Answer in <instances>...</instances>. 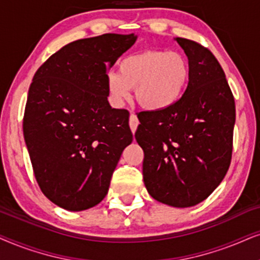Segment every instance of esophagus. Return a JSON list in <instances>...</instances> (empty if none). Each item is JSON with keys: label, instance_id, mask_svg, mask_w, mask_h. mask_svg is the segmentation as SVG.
Segmentation results:
<instances>
[{"label": "esophagus", "instance_id": "obj_1", "mask_svg": "<svg viewBox=\"0 0 260 260\" xmlns=\"http://www.w3.org/2000/svg\"><path fill=\"white\" fill-rule=\"evenodd\" d=\"M138 124H139V120H138L137 115H136V114H131V116H129V127H131V131H132L133 133H136Z\"/></svg>", "mask_w": 260, "mask_h": 260}]
</instances>
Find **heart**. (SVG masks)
Segmentation results:
<instances>
[{"label":"heart","mask_w":260,"mask_h":260,"mask_svg":"<svg viewBox=\"0 0 260 260\" xmlns=\"http://www.w3.org/2000/svg\"><path fill=\"white\" fill-rule=\"evenodd\" d=\"M190 67L178 52L144 51L124 57L119 72H109L107 89L114 105H122L134 89L137 102L147 110H164L179 101Z\"/></svg>","instance_id":"b5f03b06"}]
</instances>
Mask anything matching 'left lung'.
<instances>
[{"instance_id": "8db88e82", "label": "left lung", "mask_w": 260, "mask_h": 260, "mask_svg": "<svg viewBox=\"0 0 260 260\" xmlns=\"http://www.w3.org/2000/svg\"><path fill=\"white\" fill-rule=\"evenodd\" d=\"M189 60L184 94L164 110L141 112L136 132L143 176L154 200L177 208L206 200L230 168L235 103L221 65L208 48L176 38Z\"/></svg>"}]
</instances>
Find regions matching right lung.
Here are the masks:
<instances>
[{
  "label": "right lung",
  "mask_w": 260,
  "mask_h": 260,
  "mask_svg": "<svg viewBox=\"0 0 260 260\" xmlns=\"http://www.w3.org/2000/svg\"><path fill=\"white\" fill-rule=\"evenodd\" d=\"M136 40L134 34L107 33L72 41L34 75L23 137L41 191L60 208L99 205L132 143L129 113L107 99V72Z\"/></svg>",
  "instance_id": "obj_1"
}]
</instances>
